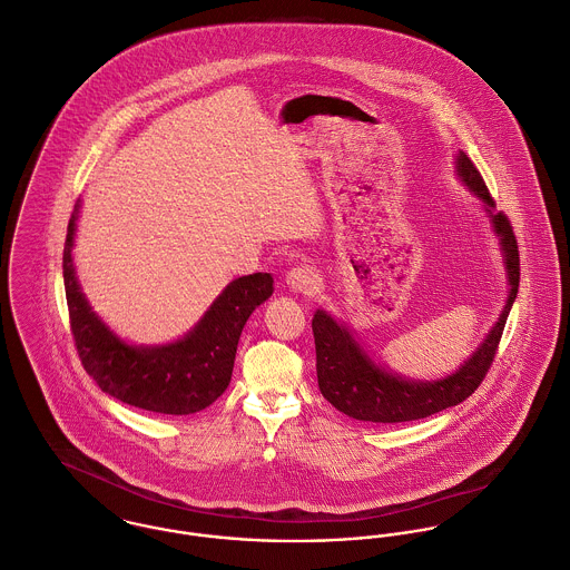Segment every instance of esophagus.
I'll list each match as a JSON object with an SVG mask.
<instances>
[{"label": "esophagus", "mask_w": 570, "mask_h": 570, "mask_svg": "<svg viewBox=\"0 0 570 570\" xmlns=\"http://www.w3.org/2000/svg\"><path fill=\"white\" fill-rule=\"evenodd\" d=\"M286 284H288L295 293L313 295V293L320 288V275L315 273L313 266H295V268L286 275Z\"/></svg>", "instance_id": "34e87169"}]
</instances>
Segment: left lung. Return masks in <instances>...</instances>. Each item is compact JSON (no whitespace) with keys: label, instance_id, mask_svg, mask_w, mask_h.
Listing matches in <instances>:
<instances>
[{"label":"left lung","instance_id":"1","mask_svg":"<svg viewBox=\"0 0 570 570\" xmlns=\"http://www.w3.org/2000/svg\"><path fill=\"white\" fill-rule=\"evenodd\" d=\"M455 169L460 180L487 205L493 230L500 235L504 266L511 284L507 304L487 340L478 345V350L454 374L441 381H407L403 376L390 374L385 367H379L328 313L317 311L313 317V335L317 350L320 390L326 401L356 421L405 423L428 419L436 412L454 407L475 392L495 358L498 343L502 340V331L520 286L518 242L509 218L504 214H491L495 203L480 171L464 151L458 154Z\"/></svg>","mask_w":570,"mask_h":570}]
</instances>
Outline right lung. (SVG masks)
I'll use <instances>...</instances> for the list:
<instances>
[{
  "instance_id": "1",
  "label": "right lung",
  "mask_w": 570,
  "mask_h": 570,
  "mask_svg": "<svg viewBox=\"0 0 570 570\" xmlns=\"http://www.w3.org/2000/svg\"><path fill=\"white\" fill-rule=\"evenodd\" d=\"M75 220L77 209L63 246V284L70 331L86 372L106 394L147 412L183 416L209 407L230 383L242 328L273 295V277L253 273L233 279L198 326L178 342L129 345L92 313L79 288L72 264Z\"/></svg>"
}]
</instances>
